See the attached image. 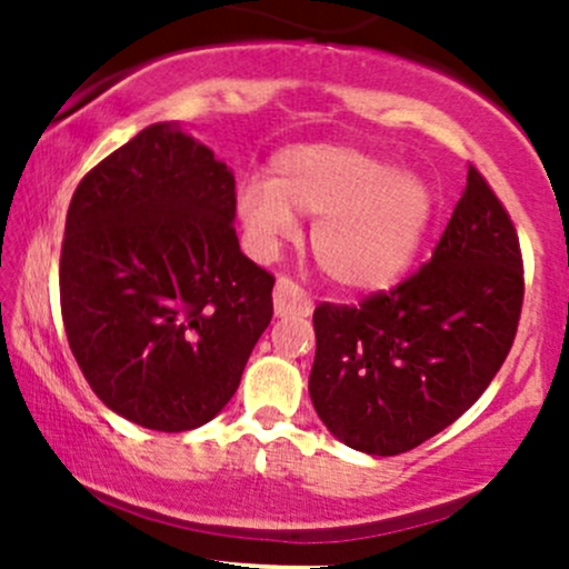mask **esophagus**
Instances as JSON below:
<instances>
[{"mask_svg": "<svg viewBox=\"0 0 569 569\" xmlns=\"http://www.w3.org/2000/svg\"><path fill=\"white\" fill-rule=\"evenodd\" d=\"M312 302L297 280L280 276L276 283V316H310Z\"/></svg>", "mask_w": 569, "mask_h": 569, "instance_id": "34e87169", "label": "esophagus"}]
</instances>
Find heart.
<instances>
[{"label":"heart","mask_w":569,"mask_h":569,"mask_svg":"<svg viewBox=\"0 0 569 569\" xmlns=\"http://www.w3.org/2000/svg\"><path fill=\"white\" fill-rule=\"evenodd\" d=\"M238 213L257 253H272L297 230L293 213L316 217L310 246L337 286L385 289L415 259L433 217V194L411 173L342 143L283 149L267 184H246Z\"/></svg>","instance_id":"1"}]
</instances>
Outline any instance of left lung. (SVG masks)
I'll use <instances>...</instances> for the list:
<instances>
[{
	"instance_id": "obj_1",
	"label": "left lung",
	"mask_w": 569,
	"mask_h": 569,
	"mask_svg": "<svg viewBox=\"0 0 569 569\" xmlns=\"http://www.w3.org/2000/svg\"><path fill=\"white\" fill-rule=\"evenodd\" d=\"M521 302L519 234L468 166L466 192L430 262L358 305L316 307L312 407L358 452H409L452 426L495 380Z\"/></svg>"
}]
</instances>
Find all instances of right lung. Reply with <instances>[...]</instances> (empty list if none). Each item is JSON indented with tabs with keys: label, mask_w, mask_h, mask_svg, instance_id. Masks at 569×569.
<instances>
[{
	"label": "right lung",
	"mask_w": 569,
	"mask_h": 569,
	"mask_svg": "<svg viewBox=\"0 0 569 569\" xmlns=\"http://www.w3.org/2000/svg\"><path fill=\"white\" fill-rule=\"evenodd\" d=\"M234 176L179 126L143 128L71 194L61 316L84 380L136 426H206L272 321L276 278L240 251Z\"/></svg>",
	"instance_id": "1"
}]
</instances>
